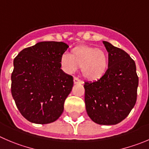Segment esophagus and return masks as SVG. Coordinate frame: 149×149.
Instances as JSON below:
<instances>
[{
	"label": "esophagus",
	"instance_id": "34e87169",
	"mask_svg": "<svg viewBox=\"0 0 149 149\" xmlns=\"http://www.w3.org/2000/svg\"><path fill=\"white\" fill-rule=\"evenodd\" d=\"M83 81L78 78V77H74V84H78V83H82Z\"/></svg>",
	"mask_w": 149,
	"mask_h": 149
}]
</instances>
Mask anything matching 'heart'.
Wrapping results in <instances>:
<instances>
[{
    "instance_id": "b5f03b06",
    "label": "heart",
    "mask_w": 149,
    "mask_h": 149,
    "mask_svg": "<svg viewBox=\"0 0 149 149\" xmlns=\"http://www.w3.org/2000/svg\"><path fill=\"white\" fill-rule=\"evenodd\" d=\"M63 70L72 73L81 66L83 75L88 79H97L105 72L107 59L102 49L88 46H80L72 49V54L65 52L61 57Z\"/></svg>"
}]
</instances>
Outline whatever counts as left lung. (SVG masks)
<instances>
[{"label":"left lung","instance_id":"obj_1","mask_svg":"<svg viewBox=\"0 0 149 149\" xmlns=\"http://www.w3.org/2000/svg\"><path fill=\"white\" fill-rule=\"evenodd\" d=\"M108 52V68L97 80L86 82L85 103L93 122L114 125L130 114L137 100L138 77L128 53L103 41Z\"/></svg>","mask_w":149,"mask_h":149}]
</instances>
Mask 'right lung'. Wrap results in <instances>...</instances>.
<instances>
[{
  "label": "right lung",
  "instance_id": "add662e5",
  "mask_svg": "<svg viewBox=\"0 0 149 149\" xmlns=\"http://www.w3.org/2000/svg\"><path fill=\"white\" fill-rule=\"evenodd\" d=\"M69 47L62 42H41L25 48L14 59L12 95L24 118L34 124L56 121L73 87V77L61 69Z\"/></svg>",
  "mask_w": 149,
  "mask_h": 149
}]
</instances>
